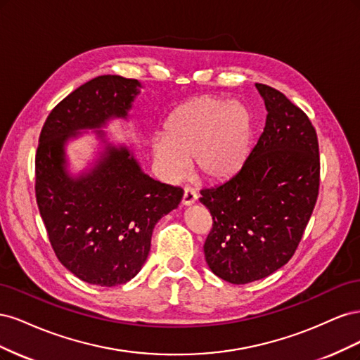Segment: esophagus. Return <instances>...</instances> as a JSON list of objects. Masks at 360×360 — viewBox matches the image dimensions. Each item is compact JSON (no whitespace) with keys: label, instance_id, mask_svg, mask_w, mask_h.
<instances>
[{"label":"esophagus","instance_id":"1","mask_svg":"<svg viewBox=\"0 0 360 360\" xmlns=\"http://www.w3.org/2000/svg\"><path fill=\"white\" fill-rule=\"evenodd\" d=\"M197 200H198V193L195 192V189H192V188H184L183 200H181L183 205H191V204H193Z\"/></svg>","mask_w":360,"mask_h":360}]
</instances>
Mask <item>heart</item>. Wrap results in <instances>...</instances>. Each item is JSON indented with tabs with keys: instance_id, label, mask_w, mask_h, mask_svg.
<instances>
[{
	"instance_id": "1",
	"label": "heart",
	"mask_w": 360,
	"mask_h": 360,
	"mask_svg": "<svg viewBox=\"0 0 360 360\" xmlns=\"http://www.w3.org/2000/svg\"><path fill=\"white\" fill-rule=\"evenodd\" d=\"M252 130L246 108L221 97L202 96L179 106L165 124V135L151 139L163 176L179 180L195 159L200 176L224 179L243 162Z\"/></svg>"
}]
</instances>
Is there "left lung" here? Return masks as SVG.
Instances as JSON below:
<instances>
[{
  "mask_svg": "<svg viewBox=\"0 0 360 360\" xmlns=\"http://www.w3.org/2000/svg\"><path fill=\"white\" fill-rule=\"evenodd\" d=\"M264 99L263 134L234 176L201 191L213 228L204 255L216 276L249 284L296 252L317 202L320 153L308 115L281 91L255 84Z\"/></svg>",
  "mask_w": 360,
  "mask_h": 360,
  "instance_id": "left-lung-1",
  "label": "left lung"
}]
</instances>
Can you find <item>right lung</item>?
<instances>
[{
	"mask_svg": "<svg viewBox=\"0 0 360 360\" xmlns=\"http://www.w3.org/2000/svg\"><path fill=\"white\" fill-rule=\"evenodd\" d=\"M139 86L118 75L97 76L53 108L39 138L36 200L51 246L64 267L93 285L115 287L135 278L155 225L183 197L180 186L141 171L126 147L108 146L96 167L76 179L64 167L66 141L79 129L126 118Z\"/></svg>",
	"mask_w": 360,
	"mask_h": 360,
	"instance_id": "obj_1",
	"label": "right lung"
}]
</instances>
